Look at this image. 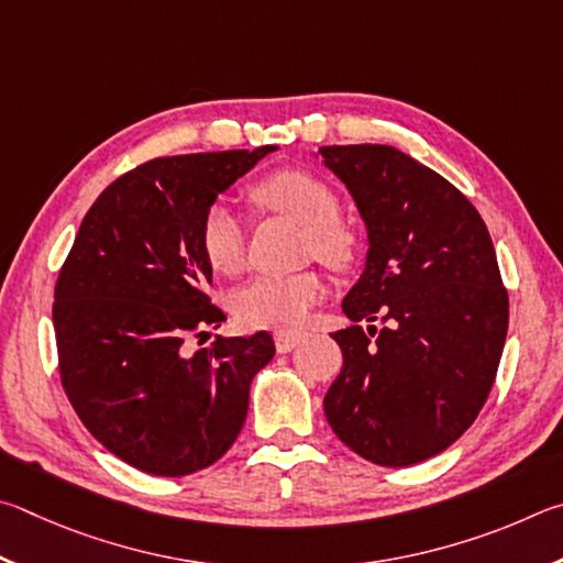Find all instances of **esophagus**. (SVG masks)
<instances>
[{
  "instance_id": "1",
  "label": "esophagus",
  "mask_w": 563,
  "mask_h": 563,
  "mask_svg": "<svg viewBox=\"0 0 563 563\" xmlns=\"http://www.w3.org/2000/svg\"><path fill=\"white\" fill-rule=\"evenodd\" d=\"M303 341V333H289V331H279L274 336V346L279 353H289L299 346V343Z\"/></svg>"
}]
</instances>
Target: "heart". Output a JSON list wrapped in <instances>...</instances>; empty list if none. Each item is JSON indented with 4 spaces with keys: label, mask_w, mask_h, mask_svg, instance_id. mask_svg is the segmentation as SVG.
I'll use <instances>...</instances> for the list:
<instances>
[{
    "label": "heart",
    "mask_w": 563,
    "mask_h": 563,
    "mask_svg": "<svg viewBox=\"0 0 563 563\" xmlns=\"http://www.w3.org/2000/svg\"><path fill=\"white\" fill-rule=\"evenodd\" d=\"M256 207L291 217L303 224V254L317 256L331 269H349L356 262L358 236L339 220L341 205L323 177L301 167H282L250 187ZM200 246L214 272L236 274L246 260V227L232 205L217 200L207 207L200 224ZM323 279L317 269L291 274H256L232 297V311L250 329L291 331L307 319L309 309L323 297Z\"/></svg>",
    "instance_id": "obj_1"
}]
</instances>
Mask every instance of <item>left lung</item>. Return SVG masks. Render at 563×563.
Returning <instances> with one entry per match:
<instances>
[{
	"mask_svg": "<svg viewBox=\"0 0 563 563\" xmlns=\"http://www.w3.org/2000/svg\"><path fill=\"white\" fill-rule=\"evenodd\" d=\"M368 227V260L333 333L343 368L323 398L343 445L383 467L448 450L495 386L509 323L495 244L465 195L390 145H327ZM388 322L377 338L358 320Z\"/></svg>",
	"mask_w": 563,
	"mask_h": 563,
	"instance_id": "left-lung-1",
	"label": "left lung"
}]
</instances>
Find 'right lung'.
<instances>
[{"label": "right lung", "instance_id": "obj_1", "mask_svg": "<svg viewBox=\"0 0 563 563\" xmlns=\"http://www.w3.org/2000/svg\"><path fill=\"white\" fill-rule=\"evenodd\" d=\"M256 151L155 157L118 177L86 212L54 289L58 373L88 432L128 465L183 477L220 460L244 426L266 331L190 351L220 327L202 214L262 161Z\"/></svg>", "mask_w": 563, "mask_h": 563}]
</instances>
